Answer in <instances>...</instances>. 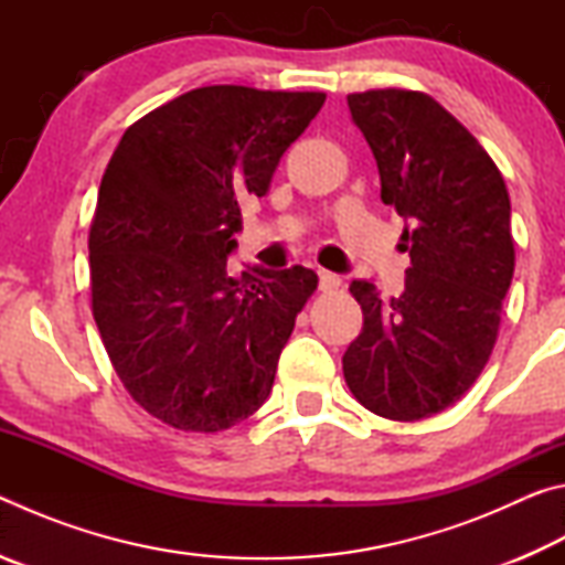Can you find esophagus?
<instances>
[{
    "mask_svg": "<svg viewBox=\"0 0 565 565\" xmlns=\"http://www.w3.org/2000/svg\"><path fill=\"white\" fill-rule=\"evenodd\" d=\"M339 284H341V276H339V274H331V271L319 269V289H321V291L337 289Z\"/></svg>",
    "mask_w": 565,
    "mask_h": 565,
    "instance_id": "34e87169",
    "label": "esophagus"
}]
</instances>
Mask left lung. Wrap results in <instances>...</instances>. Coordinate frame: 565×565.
<instances>
[{"label": "left lung", "mask_w": 565, "mask_h": 565, "mask_svg": "<svg viewBox=\"0 0 565 565\" xmlns=\"http://www.w3.org/2000/svg\"><path fill=\"white\" fill-rule=\"evenodd\" d=\"M374 151L381 202L404 216V291L351 281L363 329L343 353L361 406L394 420L456 404L489 361L513 279L509 189L461 121L424 92L349 94Z\"/></svg>", "instance_id": "left-lung-1"}]
</instances>
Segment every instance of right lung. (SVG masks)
Listing matches in <instances>:
<instances>
[{
  "instance_id": "obj_1",
  "label": "right lung",
  "mask_w": 565,
  "mask_h": 565,
  "mask_svg": "<svg viewBox=\"0 0 565 565\" xmlns=\"http://www.w3.org/2000/svg\"><path fill=\"white\" fill-rule=\"evenodd\" d=\"M323 99L191 89L131 124L104 171L89 232L94 321L124 388L179 431H224L271 394L319 279L303 266H246L234 279L226 259L238 202L269 194Z\"/></svg>"
}]
</instances>
